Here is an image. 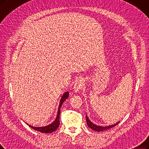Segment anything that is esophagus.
<instances>
[{"label":"esophagus","instance_id":"obj_1","mask_svg":"<svg viewBox=\"0 0 149 149\" xmlns=\"http://www.w3.org/2000/svg\"><path fill=\"white\" fill-rule=\"evenodd\" d=\"M84 81L82 79L78 80L76 82V83L74 84V91L76 92H78L83 89L84 88Z\"/></svg>","mask_w":149,"mask_h":149}]
</instances>
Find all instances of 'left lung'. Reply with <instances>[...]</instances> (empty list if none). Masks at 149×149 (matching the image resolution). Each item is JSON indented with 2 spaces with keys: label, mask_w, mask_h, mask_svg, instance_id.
I'll list each match as a JSON object with an SVG mask.
<instances>
[{
  "label": "left lung",
  "mask_w": 149,
  "mask_h": 149,
  "mask_svg": "<svg viewBox=\"0 0 149 149\" xmlns=\"http://www.w3.org/2000/svg\"><path fill=\"white\" fill-rule=\"evenodd\" d=\"M86 123H87V125H88V126L90 128H91L92 130H93L96 131H105V130H107L109 129H110V128H111V127H115L116 125H117L120 123V121H119V122H118V123H116L113 125H110V126H108L103 127V126H97V125H95L92 123L89 120V118H88V116H87V115H86Z\"/></svg>",
  "instance_id": "left-lung-1"
}]
</instances>
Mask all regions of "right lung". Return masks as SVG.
I'll use <instances>...</instances> for the list:
<instances>
[{
    "label": "right lung",
    "instance_id": "obj_1",
    "mask_svg": "<svg viewBox=\"0 0 149 149\" xmlns=\"http://www.w3.org/2000/svg\"><path fill=\"white\" fill-rule=\"evenodd\" d=\"M68 96H69V92H66L63 95L62 97H61V99L60 102V105H59V107H58V114H57V118H56L55 120L54 121V122L52 123V124H50L48 126H44V127H33V126H30L29 125H28V126H30L31 127H32L33 129H34L36 131H39L40 132H43V133H50V132H52L55 131L57 129L60 125L59 119H60L61 107V105H62L63 102L65 101V100H66V99L68 98Z\"/></svg>",
    "mask_w": 149,
    "mask_h": 149
}]
</instances>
